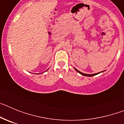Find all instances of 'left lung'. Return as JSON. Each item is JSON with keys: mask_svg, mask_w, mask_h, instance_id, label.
<instances>
[{"mask_svg": "<svg viewBox=\"0 0 124 124\" xmlns=\"http://www.w3.org/2000/svg\"><path fill=\"white\" fill-rule=\"evenodd\" d=\"M74 69H75V70H76V71H77L78 72V73H79V74H81V75L85 76H89V77H91V76H95V75H97V74H99V73H101V72H100V73H95V74H85V73H82V72L79 71H78V70H76V68H74ZM102 72H103V71H102Z\"/></svg>", "mask_w": 124, "mask_h": 124, "instance_id": "obj_1", "label": "left lung"}]
</instances>
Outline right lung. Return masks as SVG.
I'll return each instance as SVG.
<instances>
[{
	"instance_id": "1",
	"label": "right lung",
	"mask_w": 124,
	"mask_h": 124,
	"mask_svg": "<svg viewBox=\"0 0 124 124\" xmlns=\"http://www.w3.org/2000/svg\"><path fill=\"white\" fill-rule=\"evenodd\" d=\"M47 70H46V71H47Z\"/></svg>"
}]
</instances>
